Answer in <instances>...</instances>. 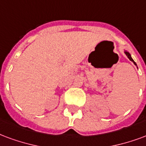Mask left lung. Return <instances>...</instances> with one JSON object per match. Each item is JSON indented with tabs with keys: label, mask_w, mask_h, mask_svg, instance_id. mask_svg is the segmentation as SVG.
I'll list each match as a JSON object with an SVG mask.
<instances>
[{
	"label": "left lung",
	"mask_w": 146,
	"mask_h": 146,
	"mask_svg": "<svg viewBox=\"0 0 146 146\" xmlns=\"http://www.w3.org/2000/svg\"><path fill=\"white\" fill-rule=\"evenodd\" d=\"M125 55H126V56H128V59H130V60H131V62H134V64L135 65V66H137L136 63H135V61H134L133 59H132V58H131V56L130 53H129V52H127V51H125Z\"/></svg>",
	"instance_id": "obj_1"
}]
</instances>
